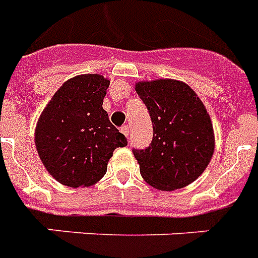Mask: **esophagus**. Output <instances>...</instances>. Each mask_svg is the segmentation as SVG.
Listing matches in <instances>:
<instances>
[{
    "mask_svg": "<svg viewBox=\"0 0 258 258\" xmlns=\"http://www.w3.org/2000/svg\"><path fill=\"white\" fill-rule=\"evenodd\" d=\"M120 130H121V133L124 134L125 137H127V138L130 137V127H128V125H123Z\"/></svg>",
    "mask_w": 258,
    "mask_h": 258,
    "instance_id": "1",
    "label": "esophagus"
}]
</instances>
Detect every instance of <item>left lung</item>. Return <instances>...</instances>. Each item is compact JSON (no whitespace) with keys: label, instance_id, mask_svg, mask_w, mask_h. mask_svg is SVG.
Wrapping results in <instances>:
<instances>
[{"label":"left lung","instance_id":"1","mask_svg":"<svg viewBox=\"0 0 258 258\" xmlns=\"http://www.w3.org/2000/svg\"><path fill=\"white\" fill-rule=\"evenodd\" d=\"M153 121V142L134 150L142 178L162 191L192 183L210 163L216 149L210 115L186 83L157 79L135 83Z\"/></svg>","mask_w":258,"mask_h":258}]
</instances>
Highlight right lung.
I'll return each instance as SVG.
<instances>
[{
  "instance_id": "right-lung-1",
  "label": "right lung",
  "mask_w": 258,
  "mask_h": 258,
  "mask_svg": "<svg viewBox=\"0 0 258 258\" xmlns=\"http://www.w3.org/2000/svg\"><path fill=\"white\" fill-rule=\"evenodd\" d=\"M108 87V79L99 74L75 76L57 89L38 117V157L64 186L88 187L99 182L115 149L127 146L103 108Z\"/></svg>"
}]
</instances>
